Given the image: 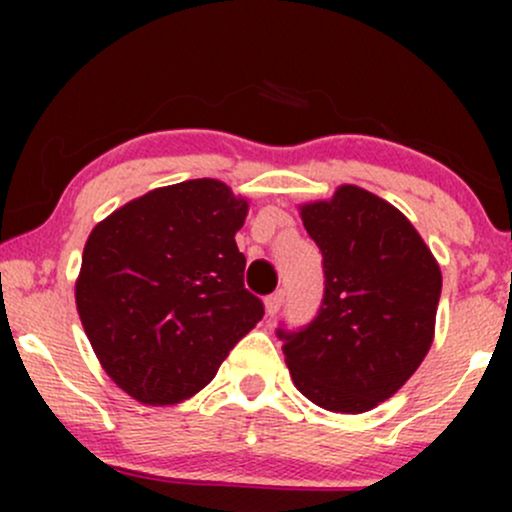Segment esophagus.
<instances>
[{"label":"esophagus","mask_w":512,"mask_h":512,"mask_svg":"<svg viewBox=\"0 0 512 512\" xmlns=\"http://www.w3.org/2000/svg\"><path fill=\"white\" fill-rule=\"evenodd\" d=\"M281 303H284V291H276V293H272V296L264 298V310H267V315L274 317L276 313H279Z\"/></svg>","instance_id":"1"}]
</instances>
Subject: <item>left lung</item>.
Wrapping results in <instances>:
<instances>
[{"label":"left lung","mask_w":512,"mask_h":512,"mask_svg":"<svg viewBox=\"0 0 512 512\" xmlns=\"http://www.w3.org/2000/svg\"><path fill=\"white\" fill-rule=\"evenodd\" d=\"M301 219L322 252L325 296L310 325L276 334L310 402L361 414L395 395L426 358L443 276L407 216L363 187L301 204Z\"/></svg>","instance_id":"1"}]
</instances>
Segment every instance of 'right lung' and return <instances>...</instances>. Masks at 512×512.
Here are the masks:
<instances>
[{
    "mask_svg": "<svg viewBox=\"0 0 512 512\" xmlns=\"http://www.w3.org/2000/svg\"><path fill=\"white\" fill-rule=\"evenodd\" d=\"M245 216L248 199L199 178L132 199L88 236L76 310L105 373L137 402L197 395L262 320L236 245Z\"/></svg>",
    "mask_w": 512,
    "mask_h": 512,
    "instance_id": "obj_1",
    "label": "right lung"
}]
</instances>
